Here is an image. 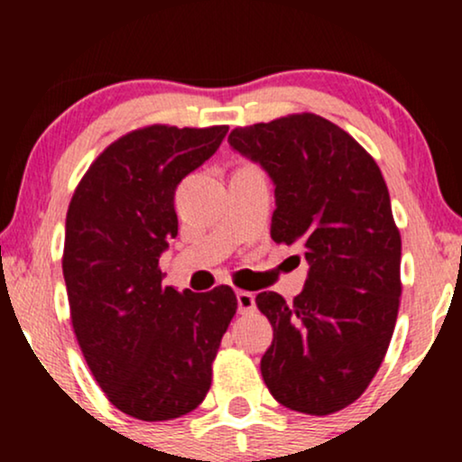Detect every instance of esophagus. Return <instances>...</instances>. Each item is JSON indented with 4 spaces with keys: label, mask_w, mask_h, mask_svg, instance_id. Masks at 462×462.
Listing matches in <instances>:
<instances>
[{
    "label": "esophagus",
    "mask_w": 462,
    "mask_h": 462,
    "mask_svg": "<svg viewBox=\"0 0 462 462\" xmlns=\"http://www.w3.org/2000/svg\"><path fill=\"white\" fill-rule=\"evenodd\" d=\"M236 306L241 315H247V312L256 310V300H254V293L249 291H236Z\"/></svg>",
    "instance_id": "obj_1"
}]
</instances>
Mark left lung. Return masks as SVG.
I'll list each match as a JSON object with an SVG mask.
<instances>
[{
    "label": "left lung",
    "instance_id": "1",
    "mask_svg": "<svg viewBox=\"0 0 462 462\" xmlns=\"http://www.w3.org/2000/svg\"><path fill=\"white\" fill-rule=\"evenodd\" d=\"M227 143L272 178L273 241L309 263L293 301L256 295L273 328L263 380L291 411L330 415L363 395L393 337L402 238L389 189L374 158L319 115L236 128Z\"/></svg>",
    "mask_w": 462,
    "mask_h": 462
}]
</instances>
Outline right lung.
Returning a JSON list of instances; mask_svg holds the SVG:
<instances>
[{"mask_svg":"<svg viewBox=\"0 0 462 462\" xmlns=\"http://www.w3.org/2000/svg\"><path fill=\"white\" fill-rule=\"evenodd\" d=\"M227 125H147L95 158L67 210L65 275L79 349L125 415L167 421L195 411L236 312L230 286H162L158 258L178 236V184L219 150Z\"/></svg>","mask_w":462,"mask_h":462,"instance_id":"add662e5","label":"right lung"}]
</instances>
